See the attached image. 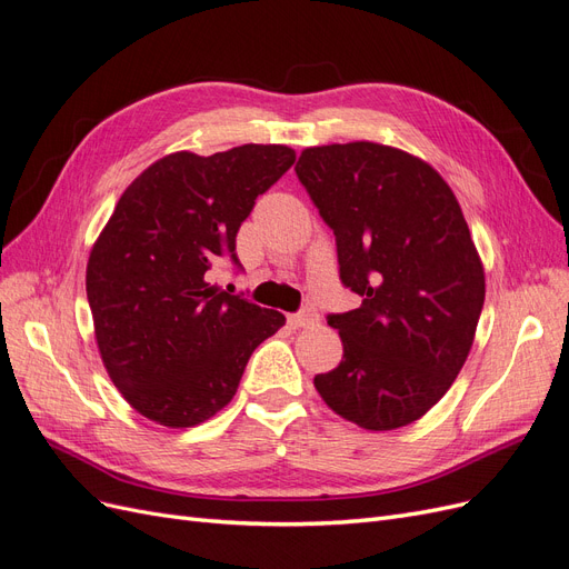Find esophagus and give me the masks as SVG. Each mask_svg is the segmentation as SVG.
Instances as JSON below:
<instances>
[{"label":"esophagus","instance_id":"obj_1","mask_svg":"<svg viewBox=\"0 0 569 569\" xmlns=\"http://www.w3.org/2000/svg\"><path fill=\"white\" fill-rule=\"evenodd\" d=\"M287 322H289V327H295V330H301V327H316L320 322V313L316 311V308L308 306L299 313H291L287 318Z\"/></svg>","mask_w":569,"mask_h":569}]
</instances>
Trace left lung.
<instances>
[{
	"mask_svg": "<svg viewBox=\"0 0 569 569\" xmlns=\"http://www.w3.org/2000/svg\"><path fill=\"white\" fill-rule=\"evenodd\" d=\"M295 170L335 232L341 284L363 299L327 316L343 358L313 385L372 432L416 422L453 385L485 306L460 203L432 166L375 142L303 149Z\"/></svg>",
	"mask_w": 569,
	"mask_h": 569,
	"instance_id": "1",
	"label": "left lung"
}]
</instances>
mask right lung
Wrapping results in <instances>:
<instances>
[{"mask_svg":"<svg viewBox=\"0 0 569 569\" xmlns=\"http://www.w3.org/2000/svg\"><path fill=\"white\" fill-rule=\"evenodd\" d=\"M295 159L284 144L168 153L118 199L90 253L88 301L111 382L144 418L209 420L232 401L253 349L284 325L209 278L222 261L242 270L239 226Z\"/></svg>","mask_w":569,"mask_h":569,"instance_id":"add662e5","label":"right lung"}]
</instances>
